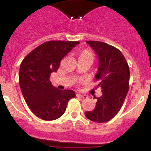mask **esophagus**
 <instances>
[{"label": "esophagus", "mask_w": 151, "mask_h": 151, "mask_svg": "<svg viewBox=\"0 0 151 151\" xmlns=\"http://www.w3.org/2000/svg\"><path fill=\"white\" fill-rule=\"evenodd\" d=\"M77 96H78V97H80V98H82V99H86V98H87V96H86V95L79 94V93H77Z\"/></svg>", "instance_id": "34e87169"}]
</instances>
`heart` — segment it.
Returning <instances> with one entry per match:
<instances>
[{"mask_svg": "<svg viewBox=\"0 0 151 151\" xmlns=\"http://www.w3.org/2000/svg\"><path fill=\"white\" fill-rule=\"evenodd\" d=\"M79 60L81 59V60H89V61L93 62V60H94V54L91 50H84L79 53Z\"/></svg>", "mask_w": 151, "mask_h": 151, "instance_id": "heart-1", "label": "heart"}]
</instances>
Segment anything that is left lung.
Returning a JSON list of instances; mask_svg holds the SVG:
<instances>
[{
	"label": "left lung",
	"mask_w": 151,
	"mask_h": 151,
	"mask_svg": "<svg viewBox=\"0 0 151 151\" xmlns=\"http://www.w3.org/2000/svg\"><path fill=\"white\" fill-rule=\"evenodd\" d=\"M99 57V68L95 78L99 81L102 95L96 98L94 110L85 116L96 123H104L120 111L129 89L130 71L124 55L115 47L99 41H87Z\"/></svg>",
	"instance_id": "8db88e82"
}]
</instances>
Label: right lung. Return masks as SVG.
Segmentation results:
<instances>
[{
	"mask_svg": "<svg viewBox=\"0 0 151 151\" xmlns=\"http://www.w3.org/2000/svg\"><path fill=\"white\" fill-rule=\"evenodd\" d=\"M78 41H48L31 51L20 64L19 83L26 103L36 116L45 121L58 119L65 112L67 104L75 97L72 90L54 87L50 80L60 62Z\"/></svg>",
	"mask_w": 151,
	"mask_h": 151,
	"instance_id": "right-lung-1",
	"label": "right lung"
}]
</instances>
